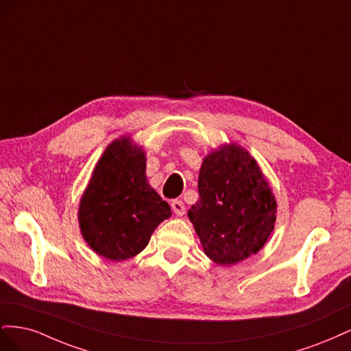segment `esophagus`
Returning a JSON list of instances; mask_svg holds the SVG:
<instances>
[{
  "mask_svg": "<svg viewBox=\"0 0 351 351\" xmlns=\"http://www.w3.org/2000/svg\"><path fill=\"white\" fill-rule=\"evenodd\" d=\"M171 208H173L176 215H178V217H183V215H184L186 206H184V204H183V200H173Z\"/></svg>",
  "mask_w": 351,
  "mask_h": 351,
  "instance_id": "esophagus-1",
  "label": "esophagus"
}]
</instances>
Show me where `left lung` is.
I'll use <instances>...</instances> for the list:
<instances>
[{
  "label": "left lung",
  "mask_w": 351,
  "mask_h": 351,
  "mask_svg": "<svg viewBox=\"0 0 351 351\" xmlns=\"http://www.w3.org/2000/svg\"><path fill=\"white\" fill-rule=\"evenodd\" d=\"M197 189L199 200L187 215L210 261L234 265L265 246L277 221V200L249 151L234 142L212 149Z\"/></svg>",
  "instance_id": "8db88e82"
}]
</instances>
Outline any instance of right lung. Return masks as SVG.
I'll return each instance as SVG.
<instances>
[{"label":"right lung","instance_id":"obj_1","mask_svg":"<svg viewBox=\"0 0 351 351\" xmlns=\"http://www.w3.org/2000/svg\"><path fill=\"white\" fill-rule=\"evenodd\" d=\"M79 227L88 246L108 261L139 254L171 209L147 183L146 155L132 136L112 141L93 168L79 204Z\"/></svg>","mask_w":351,"mask_h":351}]
</instances>
